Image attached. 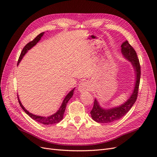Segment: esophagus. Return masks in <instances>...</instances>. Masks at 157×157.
I'll return each instance as SVG.
<instances>
[{"instance_id": "esophagus-1", "label": "esophagus", "mask_w": 157, "mask_h": 157, "mask_svg": "<svg viewBox=\"0 0 157 157\" xmlns=\"http://www.w3.org/2000/svg\"><path fill=\"white\" fill-rule=\"evenodd\" d=\"M89 88H90L89 83L86 81H82V82L80 83L78 90L80 92H84L87 91V90H88Z\"/></svg>"}]
</instances>
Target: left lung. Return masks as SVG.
<instances>
[{
	"label": "left lung",
	"mask_w": 157,
	"mask_h": 157,
	"mask_svg": "<svg viewBox=\"0 0 157 157\" xmlns=\"http://www.w3.org/2000/svg\"><path fill=\"white\" fill-rule=\"evenodd\" d=\"M121 48L122 54L125 57V58L130 61L135 69L136 75L135 87L130 98L121 105L116 107L108 109H103L99 105L97 99H95L94 106L92 111H90V114L92 119L99 123H111L120 119L130 110L137 99L141 77V67L139 59L137 58L135 50L133 48L128 40L123 42Z\"/></svg>",
	"instance_id": "obj_1"
}]
</instances>
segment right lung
I'll return each mask as SVG.
<instances>
[{"label": "right lung", "instance_id": "1", "mask_svg": "<svg viewBox=\"0 0 157 157\" xmlns=\"http://www.w3.org/2000/svg\"><path fill=\"white\" fill-rule=\"evenodd\" d=\"M44 32L43 33H41L40 34H39L38 35L36 38H35L34 39H33L32 41L29 42V43H27L24 48H23L21 52V54L20 56V58H19L18 61H17V65L19 64V63L20 62V61L21 60V59L23 58V57L24 56V55L27 53V51L30 50L32 47L34 46L38 42H39L41 37L43 36ZM74 90L75 88H73L71 91L67 95V96H65V99H63V101L62 102V104H61V105L60 107V108L59 109V110L57 111L56 113H54V115H52L50 117H41V116H37L35 115H33V114L29 113L27 110L25 109V107L22 105V104L20 100V99H19L18 96V101L19 103H20V105L21 106V107L23 109V110L25 112V113H27L28 115H29L31 118H33V120H35L36 121H37L38 122L41 123V124H46V125H48V124H56V123H58L59 122H60L61 120L63 119V114L65 113V108H66V105H67V104L69 101V99L72 98L73 93H74Z\"/></svg>", "mask_w": 157, "mask_h": 157}]
</instances>
